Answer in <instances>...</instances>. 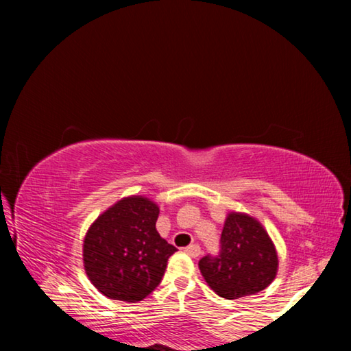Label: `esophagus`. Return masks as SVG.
<instances>
[{
  "label": "esophagus",
  "instance_id": "obj_1",
  "mask_svg": "<svg viewBox=\"0 0 351 351\" xmlns=\"http://www.w3.org/2000/svg\"><path fill=\"white\" fill-rule=\"evenodd\" d=\"M184 251H186V254L190 255V257H193V258H197V257H199V255H201L199 245H190V246H187L186 249H184Z\"/></svg>",
  "mask_w": 351,
  "mask_h": 351
}]
</instances>
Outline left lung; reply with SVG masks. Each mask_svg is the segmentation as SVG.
<instances>
[{"label": "left lung", "mask_w": 351, "mask_h": 351, "mask_svg": "<svg viewBox=\"0 0 351 351\" xmlns=\"http://www.w3.org/2000/svg\"><path fill=\"white\" fill-rule=\"evenodd\" d=\"M207 285L224 299L257 294L276 278L278 258L269 235L257 219L230 212L226 218L219 252L199 260Z\"/></svg>", "instance_id": "1"}]
</instances>
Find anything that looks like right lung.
<instances>
[{
  "instance_id": "right-lung-1",
  "label": "right lung",
  "mask_w": 351,
  "mask_h": 351,
  "mask_svg": "<svg viewBox=\"0 0 351 351\" xmlns=\"http://www.w3.org/2000/svg\"><path fill=\"white\" fill-rule=\"evenodd\" d=\"M159 207L144 197H128L105 210L83 241L86 276L112 300L139 302L161 283L176 252L156 230Z\"/></svg>"
}]
</instances>
